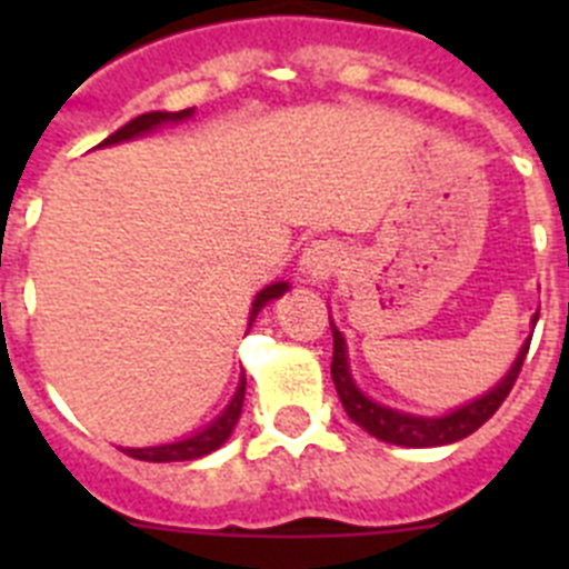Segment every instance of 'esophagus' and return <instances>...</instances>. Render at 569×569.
<instances>
[{
	"label": "esophagus",
	"mask_w": 569,
	"mask_h": 569,
	"mask_svg": "<svg viewBox=\"0 0 569 569\" xmlns=\"http://www.w3.org/2000/svg\"><path fill=\"white\" fill-rule=\"evenodd\" d=\"M299 264H301V276H305V281H310V284H321V281L330 279L333 270L341 264V244L330 239L313 241V244L305 248Z\"/></svg>",
	"instance_id": "obj_1"
}]
</instances>
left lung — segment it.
<instances>
[{
    "mask_svg": "<svg viewBox=\"0 0 569 569\" xmlns=\"http://www.w3.org/2000/svg\"><path fill=\"white\" fill-rule=\"evenodd\" d=\"M536 321H539V313L532 316V328H536ZM330 330H333V365H330V376H333L336 393H339L347 416H350L361 430H367V433L376 436L379 441L399 447H441L453 445V441L476 433V430L499 410L501 401H505L507 393L512 390L532 339L530 336V339L521 345L519 356H516V361H512L510 370L505 373V379L496 387H490L485 396L467 401V405L456 407V410H450V413L445 416H416L367 399L359 390V385L353 381V376H350L345 336H341V330L336 328L333 321H330Z\"/></svg>",
    "mask_w": 569,
    "mask_h": 569,
    "instance_id": "1",
    "label": "left lung"
}]
</instances>
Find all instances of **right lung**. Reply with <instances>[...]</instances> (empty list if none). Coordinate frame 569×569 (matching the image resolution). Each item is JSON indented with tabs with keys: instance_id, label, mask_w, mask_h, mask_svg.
<instances>
[{
	"instance_id": "1",
	"label": "right lung",
	"mask_w": 569,
	"mask_h": 569,
	"mask_svg": "<svg viewBox=\"0 0 569 569\" xmlns=\"http://www.w3.org/2000/svg\"><path fill=\"white\" fill-rule=\"evenodd\" d=\"M190 116H193V108L176 110V113H168V110H150V113H142V116H136V119H130L124 128H119L116 133H110L102 144L130 142V139H139V136L153 133V130L162 128V124L184 122V119H190ZM102 144H99V148H102ZM288 288H290V281H273V284H268V288L256 293L253 310H250V328H253V321H256V316H259V310L264 308L268 301L279 299V296L284 293ZM244 385H248V379L241 376L233 399H230V405L224 407L222 413L216 416L208 427H202L199 433L188 436V439L170 441V445L122 447V453H128L130 459H139V461H193V459H202V456L213 453V450H219V447L230 439L236 421H239L241 405H244Z\"/></svg>"
}]
</instances>
